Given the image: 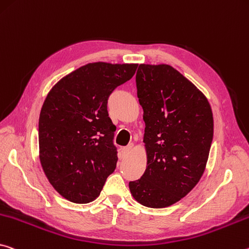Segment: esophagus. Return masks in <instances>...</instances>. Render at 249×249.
I'll return each mask as SVG.
<instances>
[{
	"mask_svg": "<svg viewBox=\"0 0 249 249\" xmlns=\"http://www.w3.org/2000/svg\"><path fill=\"white\" fill-rule=\"evenodd\" d=\"M134 149V144L133 143H131V144H128L127 146H126V147L124 148V153L125 154H129L131 153L132 151Z\"/></svg>",
	"mask_w": 249,
	"mask_h": 249,
	"instance_id": "obj_1",
	"label": "esophagus"
}]
</instances>
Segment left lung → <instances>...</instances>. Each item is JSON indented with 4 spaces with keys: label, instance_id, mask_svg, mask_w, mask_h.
Masks as SVG:
<instances>
[{
    "label": "left lung",
    "instance_id": "obj_1",
    "mask_svg": "<svg viewBox=\"0 0 249 249\" xmlns=\"http://www.w3.org/2000/svg\"><path fill=\"white\" fill-rule=\"evenodd\" d=\"M137 97L143 107L147 166L129 181L134 199L164 208L186 196L206 168L214 120L206 96L167 64H140Z\"/></svg>",
    "mask_w": 249,
    "mask_h": 249
}]
</instances>
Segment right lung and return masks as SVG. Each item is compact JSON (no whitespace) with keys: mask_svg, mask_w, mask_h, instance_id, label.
<instances>
[{"mask_svg":"<svg viewBox=\"0 0 249 249\" xmlns=\"http://www.w3.org/2000/svg\"><path fill=\"white\" fill-rule=\"evenodd\" d=\"M137 66L89 63L62 77L47 94L38 120L39 161L50 184L70 202H93L115 171L116 127L107 98L131 80Z\"/></svg>","mask_w":249,"mask_h":249,"instance_id":"right-lung-1","label":"right lung"}]
</instances>
